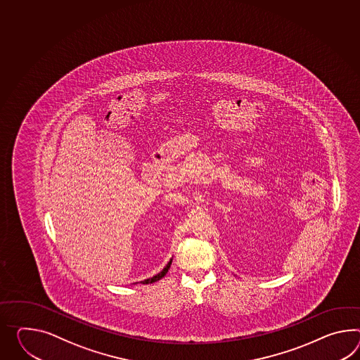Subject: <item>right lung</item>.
I'll use <instances>...</instances> for the list:
<instances>
[{
	"label": "right lung",
	"mask_w": 360,
	"mask_h": 360,
	"mask_svg": "<svg viewBox=\"0 0 360 360\" xmlns=\"http://www.w3.org/2000/svg\"><path fill=\"white\" fill-rule=\"evenodd\" d=\"M169 264H172V260H170V263ZM169 264H167V266H165V268H164V269H162L161 272L158 273V274H156V276H155V277L152 278V281H150V282H153V281L161 280V278H162V277H164V276H165V274H167V269H169V266H170Z\"/></svg>",
	"instance_id": "right-lung-1"
}]
</instances>
